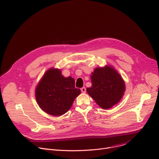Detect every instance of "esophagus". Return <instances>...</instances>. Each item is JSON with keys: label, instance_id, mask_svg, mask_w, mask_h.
I'll return each mask as SVG.
<instances>
[{"label": "esophagus", "instance_id": "obj_1", "mask_svg": "<svg viewBox=\"0 0 159 159\" xmlns=\"http://www.w3.org/2000/svg\"><path fill=\"white\" fill-rule=\"evenodd\" d=\"M81 91L82 93H85L86 92V88L85 87H83L82 88H81Z\"/></svg>", "mask_w": 159, "mask_h": 159}]
</instances>
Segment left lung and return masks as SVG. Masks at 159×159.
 Returning a JSON list of instances; mask_svg holds the SVG:
<instances>
[{
	"mask_svg": "<svg viewBox=\"0 0 159 159\" xmlns=\"http://www.w3.org/2000/svg\"><path fill=\"white\" fill-rule=\"evenodd\" d=\"M90 79L92 86L87 88V92L101 108L109 109L121 99L125 83L114 67L106 65L96 68Z\"/></svg>",
	"mask_w": 159,
	"mask_h": 159,
	"instance_id": "1",
	"label": "left lung"
}]
</instances>
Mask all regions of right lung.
I'll return each mask as SVG.
<instances>
[{
	"mask_svg": "<svg viewBox=\"0 0 159 159\" xmlns=\"http://www.w3.org/2000/svg\"><path fill=\"white\" fill-rule=\"evenodd\" d=\"M75 87V80L65 77L61 70L50 68L45 72L35 89V97L39 107L47 114L60 116L69 111L80 94Z\"/></svg>",
	"mask_w": 159,
	"mask_h": 159,
	"instance_id": "obj_1",
	"label": "right lung"
}]
</instances>
